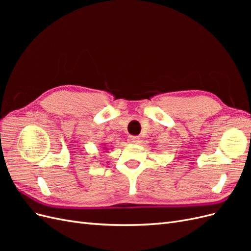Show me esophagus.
Wrapping results in <instances>:
<instances>
[{"label": "esophagus", "instance_id": "34e87169", "mask_svg": "<svg viewBox=\"0 0 251 251\" xmlns=\"http://www.w3.org/2000/svg\"><path fill=\"white\" fill-rule=\"evenodd\" d=\"M127 141L132 144H137L139 142V138L136 137V136H128Z\"/></svg>", "mask_w": 251, "mask_h": 251}]
</instances>
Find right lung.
<instances>
[{
	"label": "right lung",
	"instance_id": "add662e5",
	"mask_svg": "<svg viewBox=\"0 0 251 251\" xmlns=\"http://www.w3.org/2000/svg\"><path fill=\"white\" fill-rule=\"evenodd\" d=\"M104 148H105V147H103V149H104Z\"/></svg>",
	"mask_w": 251,
	"mask_h": 251
}]
</instances>
